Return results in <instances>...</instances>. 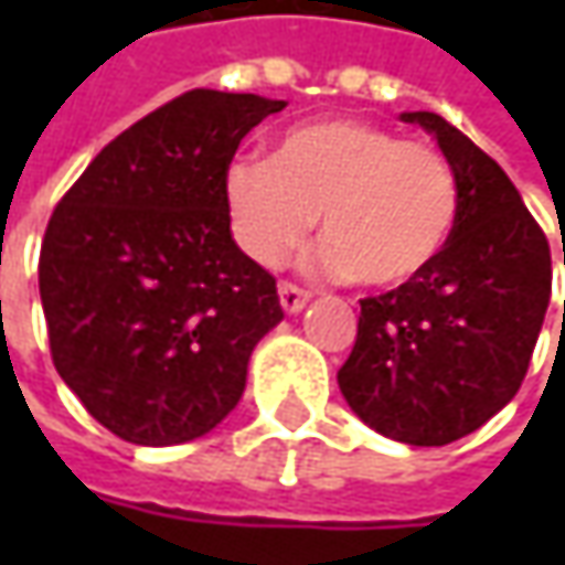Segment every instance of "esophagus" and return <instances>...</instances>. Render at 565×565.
I'll list each match as a JSON object with an SVG mask.
<instances>
[{
  "label": "esophagus",
  "instance_id": "1",
  "mask_svg": "<svg viewBox=\"0 0 565 565\" xmlns=\"http://www.w3.org/2000/svg\"><path fill=\"white\" fill-rule=\"evenodd\" d=\"M308 298H311L308 289H301V286H295V282H279V305H282V311L298 315V311L308 305Z\"/></svg>",
  "mask_w": 565,
  "mask_h": 565
}]
</instances>
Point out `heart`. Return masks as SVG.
Masks as SVG:
<instances>
[{
	"label": "heart",
	"mask_w": 565,
	"mask_h": 565,
	"mask_svg": "<svg viewBox=\"0 0 565 565\" xmlns=\"http://www.w3.org/2000/svg\"><path fill=\"white\" fill-rule=\"evenodd\" d=\"M223 191L235 242L260 267H279L323 216L317 267L371 289H396L434 267L462 206L440 147L355 119L298 125L273 160H232Z\"/></svg>",
	"instance_id": "1"
}]
</instances>
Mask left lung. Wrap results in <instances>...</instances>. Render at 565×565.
I'll return each mask as SVG.
<instances>
[{"label": "left lung", "instance_id": "obj_1", "mask_svg": "<svg viewBox=\"0 0 565 565\" xmlns=\"http://www.w3.org/2000/svg\"><path fill=\"white\" fill-rule=\"evenodd\" d=\"M402 119L427 128L456 169L459 223L434 267L361 301L337 380L377 434L446 446L519 393L551 301V245L510 175L456 125L437 113Z\"/></svg>", "mask_w": 565, "mask_h": 565}]
</instances>
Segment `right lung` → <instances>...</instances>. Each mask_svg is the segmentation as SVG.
<instances>
[{"mask_svg":"<svg viewBox=\"0 0 565 565\" xmlns=\"http://www.w3.org/2000/svg\"><path fill=\"white\" fill-rule=\"evenodd\" d=\"M282 99L188 90L109 141L55 204L40 301L58 377L138 446L204 437L282 320L276 279L232 242L223 179Z\"/></svg>","mask_w":565,"mask_h":565,"instance_id":"1","label":"right lung"}]
</instances>
